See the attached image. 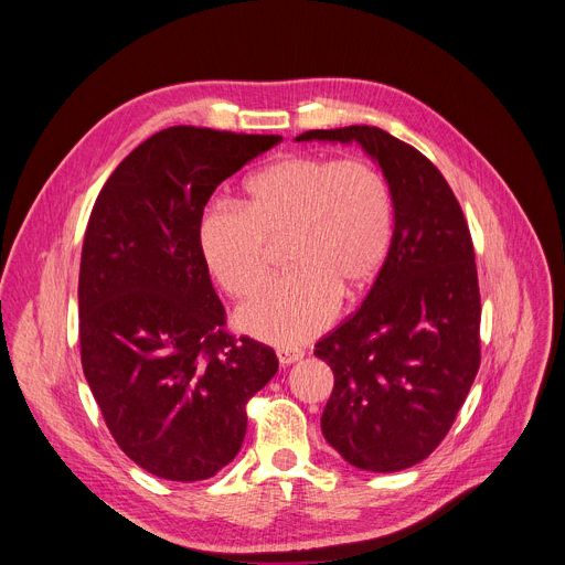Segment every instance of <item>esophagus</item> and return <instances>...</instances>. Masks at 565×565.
I'll return each instance as SVG.
<instances>
[{
    "label": "esophagus",
    "mask_w": 565,
    "mask_h": 565,
    "mask_svg": "<svg viewBox=\"0 0 565 565\" xmlns=\"http://www.w3.org/2000/svg\"><path fill=\"white\" fill-rule=\"evenodd\" d=\"M276 355H278V362H280L282 366H289V364L298 362L306 353H302L300 349H278Z\"/></svg>",
    "instance_id": "obj_1"
}]
</instances>
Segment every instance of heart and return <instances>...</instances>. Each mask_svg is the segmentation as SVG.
Listing matches in <instances>:
<instances>
[{"label": "heart", "instance_id": "b5f03b06", "mask_svg": "<svg viewBox=\"0 0 565 565\" xmlns=\"http://www.w3.org/2000/svg\"><path fill=\"white\" fill-rule=\"evenodd\" d=\"M244 212L210 207L199 244L207 269L233 298H250L269 274V244L282 242L291 271L237 312L257 339L308 341L330 326L341 294L380 276L394 207L382 173L358 158L287 156L244 183Z\"/></svg>", "mask_w": 565, "mask_h": 565}]
</instances>
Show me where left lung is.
Segmentation results:
<instances>
[{
    "label": "left lung",
    "mask_w": 565,
    "mask_h": 565,
    "mask_svg": "<svg viewBox=\"0 0 565 565\" xmlns=\"http://www.w3.org/2000/svg\"><path fill=\"white\" fill-rule=\"evenodd\" d=\"M360 145L394 203L384 267L355 315L315 345L334 373L326 441L351 466L396 472L437 448L480 369V285L468 224L420 151L377 126L306 131L296 142Z\"/></svg>",
    "instance_id": "8db88e82"
}]
</instances>
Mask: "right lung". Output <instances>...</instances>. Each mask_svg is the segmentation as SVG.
I'll return each instance as SVG.
<instances>
[{
    "instance_id": "obj_1",
    "label": "right lung",
    "mask_w": 565,
    "mask_h": 565,
    "mask_svg": "<svg viewBox=\"0 0 565 565\" xmlns=\"http://www.w3.org/2000/svg\"><path fill=\"white\" fill-rule=\"evenodd\" d=\"M280 136L171 126L110 173L85 228L81 364L117 446L171 482L235 459L246 403L278 371L274 349L224 330L199 244L216 185Z\"/></svg>"
}]
</instances>
